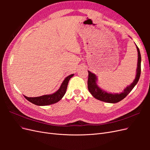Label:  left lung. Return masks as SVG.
Segmentation results:
<instances>
[{"instance_id":"1","label":"left lung","mask_w":150,"mask_h":150,"mask_svg":"<svg viewBox=\"0 0 150 150\" xmlns=\"http://www.w3.org/2000/svg\"><path fill=\"white\" fill-rule=\"evenodd\" d=\"M138 51V64L137 69V74H136L135 79L133 82L129 86L124 89L122 93H108L105 91L101 89L97 85V77L94 74L88 71V88L89 91L92 94V96L96 99L101 101L110 103H116L123 99L132 90L134 86L138 82L140 74H141V61L142 57L139 52V49L137 46Z\"/></svg>"}]
</instances>
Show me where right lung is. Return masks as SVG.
I'll return each instance as SVG.
<instances>
[{
    "label": "right lung",
    "instance_id": "right-lung-1",
    "mask_svg": "<svg viewBox=\"0 0 150 150\" xmlns=\"http://www.w3.org/2000/svg\"><path fill=\"white\" fill-rule=\"evenodd\" d=\"M73 76L74 74H72L66 77L65 79L63 81V82L62 83L59 89L53 94L43 95V96H41L34 98H29L25 96H24V97L26 98L27 100H28L30 103L38 106H47L56 103L59 101H60L62 98V97L64 96V94L66 92V89L68 83H69V81Z\"/></svg>",
    "mask_w": 150,
    "mask_h": 150
}]
</instances>
